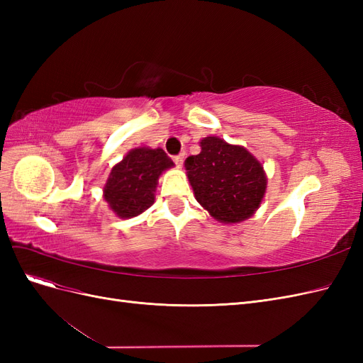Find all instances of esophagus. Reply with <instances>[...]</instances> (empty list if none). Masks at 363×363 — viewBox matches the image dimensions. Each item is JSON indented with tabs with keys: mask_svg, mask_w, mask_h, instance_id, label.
I'll return each mask as SVG.
<instances>
[{
	"mask_svg": "<svg viewBox=\"0 0 363 363\" xmlns=\"http://www.w3.org/2000/svg\"><path fill=\"white\" fill-rule=\"evenodd\" d=\"M183 162H184V155L182 152V155H177V156H174V163L177 164V167H182L183 164Z\"/></svg>",
	"mask_w": 363,
	"mask_h": 363,
	"instance_id": "esophagus-1",
	"label": "esophagus"
}]
</instances>
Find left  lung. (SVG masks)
Here are the masks:
<instances>
[{
  "label": "left lung",
  "instance_id": "1",
  "mask_svg": "<svg viewBox=\"0 0 363 363\" xmlns=\"http://www.w3.org/2000/svg\"><path fill=\"white\" fill-rule=\"evenodd\" d=\"M195 199L225 224L250 218L267 189L263 167L250 152L216 136L201 140V152L184 160Z\"/></svg>",
  "mask_w": 363,
  "mask_h": 363
}]
</instances>
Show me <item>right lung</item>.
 I'll list each match as a JSON object with an SVG mask.
<instances>
[{"mask_svg": "<svg viewBox=\"0 0 363 363\" xmlns=\"http://www.w3.org/2000/svg\"><path fill=\"white\" fill-rule=\"evenodd\" d=\"M162 148H136L112 168L104 186V200L121 218L142 213L155 203L159 175L172 167Z\"/></svg>", "mask_w": 363, "mask_h": 363, "instance_id": "add662e5", "label": "right lung"}]
</instances>
